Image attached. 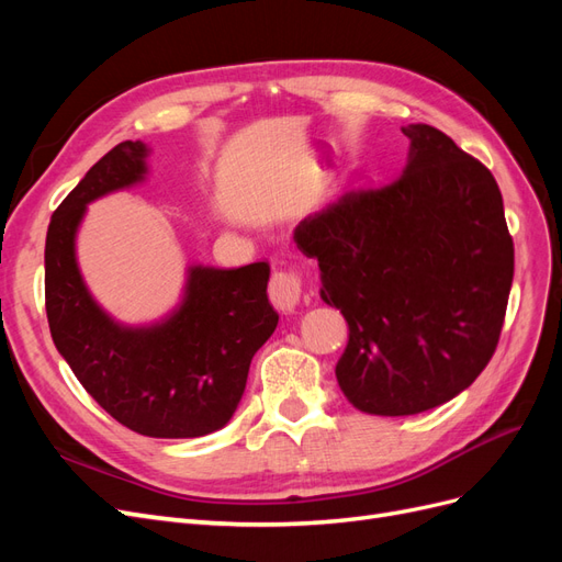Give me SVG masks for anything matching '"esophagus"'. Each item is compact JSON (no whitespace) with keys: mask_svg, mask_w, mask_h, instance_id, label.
Segmentation results:
<instances>
[{"mask_svg":"<svg viewBox=\"0 0 562 562\" xmlns=\"http://www.w3.org/2000/svg\"><path fill=\"white\" fill-rule=\"evenodd\" d=\"M302 297V279L295 269H279L269 281V300L281 312H295Z\"/></svg>","mask_w":562,"mask_h":562,"instance_id":"obj_1","label":"esophagus"}]
</instances>
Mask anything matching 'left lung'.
<instances>
[{"label": "left lung", "mask_w": 562, "mask_h": 562, "mask_svg": "<svg viewBox=\"0 0 562 562\" xmlns=\"http://www.w3.org/2000/svg\"><path fill=\"white\" fill-rule=\"evenodd\" d=\"M401 131L411 151L396 180L345 192L293 234L349 323L339 389L384 417L431 411L481 375L514 281L497 180L443 131Z\"/></svg>", "instance_id": "left-lung-1"}]
</instances>
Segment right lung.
I'll return each instance as SVG.
<instances>
[{
	"instance_id": "right-lung-1",
	"label": "right lung",
	"mask_w": 562,
	"mask_h": 562,
	"mask_svg": "<svg viewBox=\"0 0 562 562\" xmlns=\"http://www.w3.org/2000/svg\"><path fill=\"white\" fill-rule=\"evenodd\" d=\"M147 155L140 140L119 143L56 209L44 250L46 316L67 366L119 424L151 438H196L232 419L279 314L267 262L190 267L180 307L151 326H122L100 310L79 274L77 229L91 201L145 180Z\"/></svg>"
}]
</instances>
